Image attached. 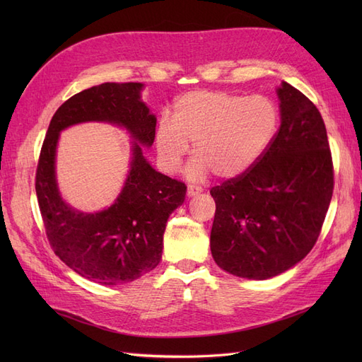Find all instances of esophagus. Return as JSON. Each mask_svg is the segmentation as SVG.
<instances>
[{"label":"esophagus","instance_id":"1","mask_svg":"<svg viewBox=\"0 0 362 362\" xmlns=\"http://www.w3.org/2000/svg\"><path fill=\"white\" fill-rule=\"evenodd\" d=\"M201 192H202V189L199 187V185H189V187H187V194L190 196V198H192V196L199 194Z\"/></svg>","mask_w":362,"mask_h":362}]
</instances>
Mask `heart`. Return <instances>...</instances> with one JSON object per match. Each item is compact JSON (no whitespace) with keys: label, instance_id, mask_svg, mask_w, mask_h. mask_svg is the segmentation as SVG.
Instances as JSON below:
<instances>
[{"label":"heart","instance_id":"heart-1","mask_svg":"<svg viewBox=\"0 0 362 362\" xmlns=\"http://www.w3.org/2000/svg\"><path fill=\"white\" fill-rule=\"evenodd\" d=\"M281 122L276 103L266 95L243 96L193 90L175 103L173 119H160L156 146L160 166L175 173L194 144L198 156L187 169L190 180L214 172L231 180L246 173L275 140Z\"/></svg>","mask_w":362,"mask_h":362}]
</instances>
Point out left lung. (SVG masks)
<instances>
[{
	"instance_id": "8db88e82",
	"label": "left lung",
	"mask_w": 362,
	"mask_h": 362,
	"mask_svg": "<svg viewBox=\"0 0 362 362\" xmlns=\"http://www.w3.org/2000/svg\"><path fill=\"white\" fill-rule=\"evenodd\" d=\"M281 127L264 156L237 178L210 190L216 264L234 276L269 279L310 254L334 192L326 127L317 107L282 81Z\"/></svg>"
}]
</instances>
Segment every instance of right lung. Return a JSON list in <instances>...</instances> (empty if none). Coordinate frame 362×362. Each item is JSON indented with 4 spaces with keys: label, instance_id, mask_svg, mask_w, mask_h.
<instances>
[{
    "label": "right lung",
    "instance_id": "obj_1",
    "mask_svg": "<svg viewBox=\"0 0 362 362\" xmlns=\"http://www.w3.org/2000/svg\"><path fill=\"white\" fill-rule=\"evenodd\" d=\"M141 89V83H104L69 98L51 119L37 164L36 194L52 250L78 275L104 286L131 282L158 266L166 222L187 192L144 156V146L154 144L157 117L140 100ZM81 122L122 126L134 139L124 187L113 206L98 214L64 203L55 178L59 131Z\"/></svg>",
    "mask_w": 362,
    "mask_h": 362
}]
</instances>
